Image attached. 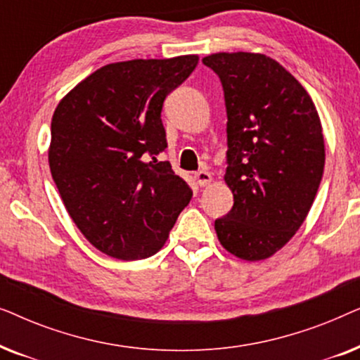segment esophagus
Segmentation results:
<instances>
[{
  "mask_svg": "<svg viewBox=\"0 0 360 360\" xmlns=\"http://www.w3.org/2000/svg\"><path fill=\"white\" fill-rule=\"evenodd\" d=\"M193 179H195V181H196V185L198 186H206V185H210L211 184V174L210 172H206V170H200V172H196V174L193 175Z\"/></svg>",
  "mask_w": 360,
  "mask_h": 360,
  "instance_id": "34e87169",
  "label": "esophagus"
}]
</instances>
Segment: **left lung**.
Returning a JSON list of instances; mask_svg holds the SVG:
<instances>
[{
  "label": "left lung",
  "instance_id": "8db88e82",
  "mask_svg": "<svg viewBox=\"0 0 360 360\" xmlns=\"http://www.w3.org/2000/svg\"><path fill=\"white\" fill-rule=\"evenodd\" d=\"M203 63L223 85L224 180L234 195L216 234L239 259H267L293 238L316 196L324 169L318 111L297 78L262 53L219 52Z\"/></svg>",
  "mask_w": 360,
  "mask_h": 360
}]
</instances>
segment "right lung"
<instances>
[{"label":"right lung","instance_id":"1","mask_svg":"<svg viewBox=\"0 0 360 360\" xmlns=\"http://www.w3.org/2000/svg\"><path fill=\"white\" fill-rule=\"evenodd\" d=\"M198 57L101 67L58 103L49 165L63 205L98 250L115 259L154 255L193 191L170 162L162 106Z\"/></svg>","mask_w":360,"mask_h":360}]
</instances>
